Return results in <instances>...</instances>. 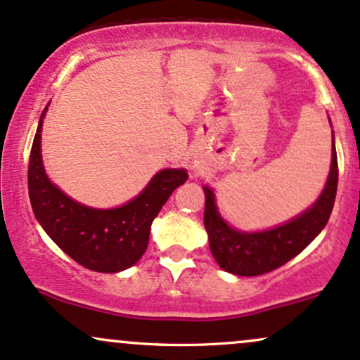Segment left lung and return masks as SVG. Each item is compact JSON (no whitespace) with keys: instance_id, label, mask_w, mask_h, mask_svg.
<instances>
[{"instance_id":"8db88e82","label":"left lung","mask_w":360,"mask_h":360,"mask_svg":"<svg viewBox=\"0 0 360 360\" xmlns=\"http://www.w3.org/2000/svg\"><path fill=\"white\" fill-rule=\"evenodd\" d=\"M337 185L338 163L333 141L330 175L316 202L288 223L255 233L240 231L226 223L217 211L214 192L204 185V226L212 257L221 269L234 276L253 277L278 269L301 253L328 223Z\"/></svg>"}]
</instances>
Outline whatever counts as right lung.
I'll return each mask as SVG.
<instances>
[{
    "instance_id": "obj_1",
    "label": "right lung",
    "mask_w": 360,
    "mask_h": 360,
    "mask_svg": "<svg viewBox=\"0 0 360 360\" xmlns=\"http://www.w3.org/2000/svg\"><path fill=\"white\" fill-rule=\"evenodd\" d=\"M47 107L40 115L28 161V195L35 217L51 240L79 265L103 274L122 272L144 255L153 219L173 191L187 181V169H161L139 195L119 207L79 204L56 187L44 169L40 132Z\"/></svg>"
}]
</instances>
